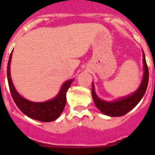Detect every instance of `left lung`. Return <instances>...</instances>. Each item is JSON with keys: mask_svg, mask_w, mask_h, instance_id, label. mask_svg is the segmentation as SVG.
<instances>
[{"mask_svg": "<svg viewBox=\"0 0 155 155\" xmlns=\"http://www.w3.org/2000/svg\"><path fill=\"white\" fill-rule=\"evenodd\" d=\"M143 76L140 87L135 92L128 95L126 97L121 98L114 101H103L98 97L94 91V85L92 82V97L94 100L95 106L103 113L108 116L119 117L124 115L129 111L136 106L138 103L145 94L149 83V70L147 66L145 55L143 51Z\"/></svg>", "mask_w": 155, "mask_h": 155, "instance_id": "8db88e82", "label": "left lung"}]
</instances>
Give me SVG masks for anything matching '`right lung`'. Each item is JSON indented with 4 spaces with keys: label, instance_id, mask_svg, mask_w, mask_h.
Masks as SVG:
<instances>
[{
    "label": "right lung",
    "instance_id": "obj_1",
    "mask_svg": "<svg viewBox=\"0 0 155 155\" xmlns=\"http://www.w3.org/2000/svg\"><path fill=\"white\" fill-rule=\"evenodd\" d=\"M12 52L9 57L7 64V80L11 94L17 107L29 118L42 122H51L56 120L64 110L66 104V92L74 80L64 82L58 94L52 100L45 102H33L22 97L15 89L11 76V61Z\"/></svg>",
    "mask_w": 155,
    "mask_h": 155
}]
</instances>
